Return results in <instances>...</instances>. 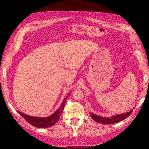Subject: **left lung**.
Wrapping results in <instances>:
<instances>
[{
	"label": "left lung",
	"mask_w": 149,
	"mask_h": 149,
	"mask_svg": "<svg viewBox=\"0 0 149 149\" xmlns=\"http://www.w3.org/2000/svg\"><path fill=\"white\" fill-rule=\"evenodd\" d=\"M132 112V111H130L129 112H127L126 113L121 114L119 115H116L114 116H112V118H103L101 116H99L97 115L94 114L93 113L89 112V115L91 117L92 119L95 120L99 123L104 124H112L119 123V122L123 120L129 116V115Z\"/></svg>",
	"instance_id": "obj_1"
}]
</instances>
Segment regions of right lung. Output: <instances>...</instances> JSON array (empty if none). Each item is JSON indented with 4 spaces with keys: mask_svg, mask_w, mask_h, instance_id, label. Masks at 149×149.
<instances>
[{
    "mask_svg": "<svg viewBox=\"0 0 149 149\" xmlns=\"http://www.w3.org/2000/svg\"><path fill=\"white\" fill-rule=\"evenodd\" d=\"M68 96H67L65 97L64 101H63L59 109L57 110L55 113L53 114L52 115L47 117V118H35V117H31L26 114H24L23 113H21V112H19V114L23 117L29 123L35 126V127L39 128L48 127L49 126H52L54 124H55L58 121V120H59L60 117L61 116L63 111V109L65 107V104Z\"/></svg>",
    "mask_w": 149,
    "mask_h": 149,
    "instance_id": "add662e5",
    "label": "right lung"
}]
</instances>
